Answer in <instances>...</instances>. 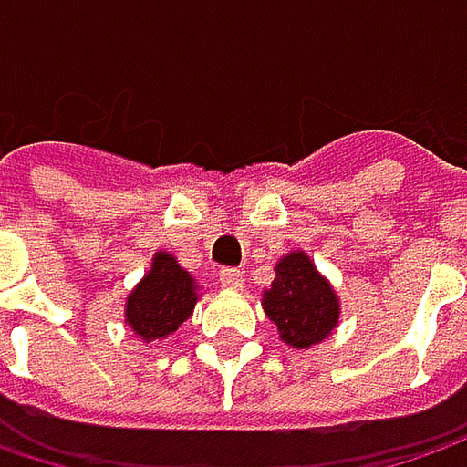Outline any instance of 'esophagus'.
Segmentation results:
<instances>
[{"label": "esophagus", "mask_w": 467, "mask_h": 467, "mask_svg": "<svg viewBox=\"0 0 467 467\" xmlns=\"http://www.w3.org/2000/svg\"><path fill=\"white\" fill-rule=\"evenodd\" d=\"M218 278H221V285H223V288H236V291L244 288L242 270H236V267H223Z\"/></svg>", "instance_id": "obj_1"}]
</instances>
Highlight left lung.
Returning <instances> with one entry per match:
<instances>
[{"label": "left lung", "mask_w": 467, "mask_h": 467, "mask_svg": "<svg viewBox=\"0 0 467 467\" xmlns=\"http://www.w3.org/2000/svg\"><path fill=\"white\" fill-rule=\"evenodd\" d=\"M265 314L275 322L280 340L291 348H312L337 325L340 301L304 252H291L275 265V280L262 294Z\"/></svg>", "instance_id": "8db88e82"}]
</instances>
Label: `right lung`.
<instances>
[{
  "label": "right lung",
  "mask_w": 467,
  "mask_h": 467,
  "mask_svg": "<svg viewBox=\"0 0 467 467\" xmlns=\"http://www.w3.org/2000/svg\"><path fill=\"white\" fill-rule=\"evenodd\" d=\"M197 304L194 278L169 252H155L148 275L127 298L124 322L145 343L163 340L192 317Z\"/></svg>",
  "instance_id": "add662e5"
}]
</instances>
